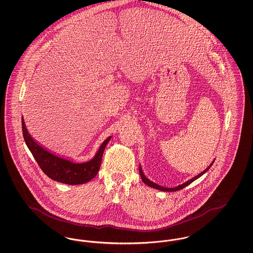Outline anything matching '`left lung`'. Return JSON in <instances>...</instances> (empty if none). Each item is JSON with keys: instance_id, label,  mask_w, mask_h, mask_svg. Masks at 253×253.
<instances>
[{"instance_id": "obj_1", "label": "left lung", "mask_w": 253, "mask_h": 253, "mask_svg": "<svg viewBox=\"0 0 253 253\" xmlns=\"http://www.w3.org/2000/svg\"><path fill=\"white\" fill-rule=\"evenodd\" d=\"M214 160L215 159H213V161L208 166V168L205 169L203 171H201L200 173H198L197 175H195V176H193L192 177L191 179H189V180L185 181L184 183H182L180 185H178V186H175V187H172V188H168V187H163V186H160V185H158L157 183H155V182H153V181L150 180L146 175L144 174V172H143V169L141 168V166L139 165V174H140V176H141V179L142 181L144 182L146 185H148L149 187H151V188H154V189H156V190H158V191H161V192H176V191H179V190H182V189H184L185 187H187L188 185H190L191 183H193V181L196 180V179H198L200 176H202L204 173H206L210 168L212 166V164H213V162H214Z\"/></svg>"}]
</instances>
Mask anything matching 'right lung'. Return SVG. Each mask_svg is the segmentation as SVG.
<instances>
[{"label": "right lung", "instance_id": "1", "mask_svg": "<svg viewBox=\"0 0 253 253\" xmlns=\"http://www.w3.org/2000/svg\"><path fill=\"white\" fill-rule=\"evenodd\" d=\"M22 126L25 144L35 158L40 168L52 180L67 185L84 184L96 176L100 168L105 147L112 138V135H110L101 143L92 159L84 162H78L70 158L56 155L40 144L27 131L23 117Z\"/></svg>", "mask_w": 253, "mask_h": 253}]
</instances>
